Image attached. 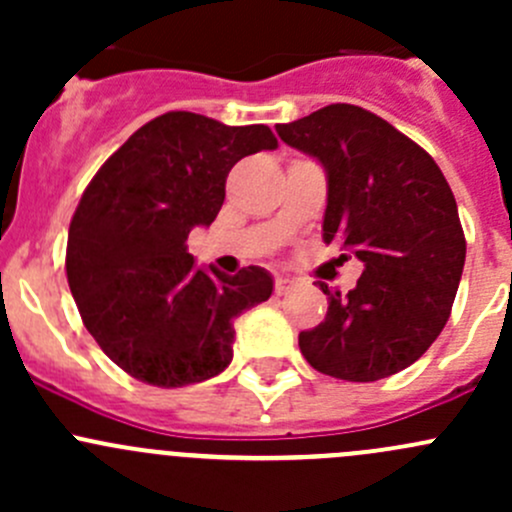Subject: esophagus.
Here are the masks:
<instances>
[{
  "instance_id": "34e87169",
  "label": "esophagus",
  "mask_w": 512,
  "mask_h": 512,
  "mask_svg": "<svg viewBox=\"0 0 512 512\" xmlns=\"http://www.w3.org/2000/svg\"><path fill=\"white\" fill-rule=\"evenodd\" d=\"M292 285H294V282L287 280V277H277V280H275V294H277V297H285L289 289H292Z\"/></svg>"
}]
</instances>
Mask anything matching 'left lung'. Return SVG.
<instances>
[{"mask_svg":"<svg viewBox=\"0 0 512 512\" xmlns=\"http://www.w3.org/2000/svg\"><path fill=\"white\" fill-rule=\"evenodd\" d=\"M327 173L324 242L364 272L327 294V317L299 334L304 359L344 381H379L421 359L451 317L466 262L458 205L436 160L389 121L332 103L277 126Z\"/></svg>","mask_w":512,"mask_h":512,"instance_id":"obj_1","label":"left lung"}]
</instances>
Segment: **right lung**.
Segmentation results:
<instances>
[{
    "instance_id": "right-lung-1",
    "label": "right lung",
    "mask_w": 512,
    "mask_h": 512,
    "mask_svg": "<svg viewBox=\"0 0 512 512\" xmlns=\"http://www.w3.org/2000/svg\"><path fill=\"white\" fill-rule=\"evenodd\" d=\"M262 123L225 126L170 111L138 128L84 190L69 225L66 277L103 354L133 379L175 389L232 361L235 319L267 302L262 267H195L190 230L208 227L240 158L275 151Z\"/></svg>"
}]
</instances>
